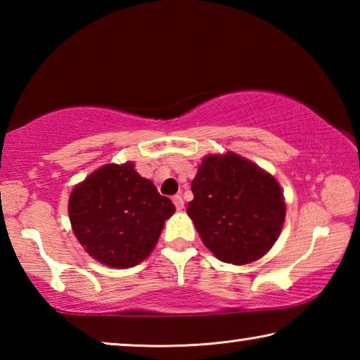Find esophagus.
Instances as JSON below:
<instances>
[{
    "label": "esophagus",
    "mask_w": 360,
    "mask_h": 360,
    "mask_svg": "<svg viewBox=\"0 0 360 360\" xmlns=\"http://www.w3.org/2000/svg\"><path fill=\"white\" fill-rule=\"evenodd\" d=\"M173 200V203H174V206H176V210H182L184 208V200H182V197L181 195H174V197L172 198Z\"/></svg>",
    "instance_id": "1"
}]
</instances>
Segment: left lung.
Segmentation results:
<instances>
[{"label": "left lung", "mask_w": 360, "mask_h": 360, "mask_svg": "<svg viewBox=\"0 0 360 360\" xmlns=\"http://www.w3.org/2000/svg\"><path fill=\"white\" fill-rule=\"evenodd\" d=\"M187 214L216 257L246 265L270 251L281 235L285 198L275 176L235 152L208 154L192 181Z\"/></svg>", "instance_id": "8db88e82"}]
</instances>
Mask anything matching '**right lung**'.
Masks as SVG:
<instances>
[{
  "label": "right lung",
  "instance_id": "obj_1",
  "mask_svg": "<svg viewBox=\"0 0 360 360\" xmlns=\"http://www.w3.org/2000/svg\"><path fill=\"white\" fill-rule=\"evenodd\" d=\"M135 163H106L75 186L68 200L72 233L90 257L111 268L141 264L174 214Z\"/></svg>",
  "mask_w": 360,
  "mask_h": 360
}]
</instances>
